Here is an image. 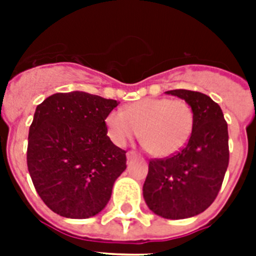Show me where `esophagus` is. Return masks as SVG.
I'll return each instance as SVG.
<instances>
[{
	"label": "esophagus",
	"instance_id": "obj_1",
	"mask_svg": "<svg viewBox=\"0 0 256 256\" xmlns=\"http://www.w3.org/2000/svg\"><path fill=\"white\" fill-rule=\"evenodd\" d=\"M136 158H138V154L134 152V151H128V152H126V159L128 160H133L136 159Z\"/></svg>",
	"mask_w": 256,
	"mask_h": 256
}]
</instances>
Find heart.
I'll list each match as a JSON object with an SVG mask.
<instances>
[{"label": "heart", "mask_w": 256, "mask_h": 256, "mask_svg": "<svg viewBox=\"0 0 256 256\" xmlns=\"http://www.w3.org/2000/svg\"><path fill=\"white\" fill-rule=\"evenodd\" d=\"M105 123L108 137L118 146H124L141 133V141L148 154L168 158L188 142L195 114L183 100L144 98L126 106L123 112H112Z\"/></svg>", "instance_id": "b5f03b06"}]
</instances>
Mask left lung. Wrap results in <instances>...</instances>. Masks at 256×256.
Returning a JSON list of instances; mask_svg holds the SVG:
<instances>
[{
  "label": "left lung",
  "mask_w": 256,
  "mask_h": 256,
  "mask_svg": "<svg viewBox=\"0 0 256 256\" xmlns=\"http://www.w3.org/2000/svg\"><path fill=\"white\" fill-rule=\"evenodd\" d=\"M165 94L190 104L195 124L180 152L151 160L144 198L162 218H191L212 204L223 183L230 162L227 122L220 106L201 92L173 90Z\"/></svg>",
  "instance_id": "1"
}]
</instances>
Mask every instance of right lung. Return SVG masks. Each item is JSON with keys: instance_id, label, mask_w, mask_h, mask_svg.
<instances>
[{"instance_id": "obj_1", "label": "right lung", "mask_w": 256, "mask_h": 256, "mask_svg": "<svg viewBox=\"0 0 256 256\" xmlns=\"http://www.w3.org/2000/svg\"><path fill=\"white\" fill-rule=\"evenodd\" d=\"M116 100L82 91L55 94L37 106L26 164L36 191L65 218L97 216L126 170V151L108 138L105 119Z\"/></svg>"}]
</instances>
